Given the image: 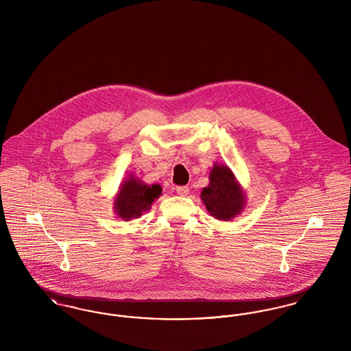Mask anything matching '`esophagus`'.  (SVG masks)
Listing matches in <instances>:
<instances>
[{
  "label": "esophagus",
  "mask_w": 351,
  "mask_h": 351,
  "mask_svg": "<svg viewBox=\"0 0 351 351\" xmlns=\"http://www.w3.org/2000/svg\"><path fill=\"white\" fill-rule=\"evenodd\" d=\"M176 193L180 196H186L189 193V188L188 186H176Z\"/></svg>",
  "instance_id": "obj_1"
}]
</instances>
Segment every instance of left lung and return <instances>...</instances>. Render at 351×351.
<instances>
[{"instance_id":"1","label":"left lung","mask_w":351,"mask_h":351,"mask_svg":"<svg viewBox=\"0 0 351 351\" xmlns=\"http://www.w3.org/2000/svg\"><path fill=\"white\" fill-rule=\"evenodd\" d=\"M209 182V185L201 192V200L206 210L221 221H230L241 215L246 204V196L243 188L235 180L232 169L216 163L210 169Z\"/></svg>"}]
</instances>
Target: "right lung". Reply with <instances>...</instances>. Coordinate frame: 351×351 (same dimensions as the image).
Listing matches in <instances>:
<instances>
[{
  "label": "right lung",
  "mask_w": 351,
  "mask_h": 351,
  "mask_svg": "<svg viewBox=\"0 0 351 351\" xmlns=\"http://www.w3.org/2000/svg\"><path fill=\"white\" fill-rule=\"evenodd\" d=\"M162 195V186L159 184L147 185L138 178L130 176L121 184L114 197V212L123 221L139 218L143 212L149 210L154 200Z\"/></svg>",
  "instance_id": "right-lung-1"
}]
</instances>
